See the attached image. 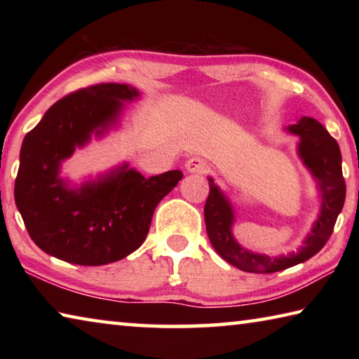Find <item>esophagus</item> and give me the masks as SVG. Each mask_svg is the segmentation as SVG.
<instances>
[{"label":"esophagus","instance_id":"obj_1","mask_svg":"<svg viewBox=\"0 0 359 359\" xmlns=\"http://www.w3.org/2000/svg\"><path fill=\"white\" fill-rule=\"evenodd\" d=\"M185 169H187V172H190V174H205L208 172V163L198 156L190 158V160L185 163Z\"/></svg>","mask_w":359,"mask_h":359}]
</instances>
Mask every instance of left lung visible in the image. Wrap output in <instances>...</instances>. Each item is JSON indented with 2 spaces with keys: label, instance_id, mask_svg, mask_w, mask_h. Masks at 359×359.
I'll return each mask as SVG.
<instances>
[{
  "label": "left lung",
  "instance_id": "1",
  "mask_svg": "<svg viewBox=\"0 0 359 359\" xmlns=\"http://www.w3.org/2000/svg\"><path fill=\"white\" fill-rule=\"evenodd\" d=\"M285 131L299 137L297 156L317 184L320 210L311 233L296 252L269 257L247 250L236 241L233 226L236 222L234 205L209 177V196L204 205V220L212 247L220 257L241 271L255 274H271L304 263L317 255L332 234L340 210L345 203V180L342 175V155L339 144L321 123L312 117H302L288 125Z\"/></svg>",
  "mask_w": 359,
  "mask_h": 359
}]
</instances>
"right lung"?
Wrapping results in <instances>:
<instances>
[{"mask_svg":"<svg viewBox=\"0 0 359 359\" xmlns=\"http://www.w3.org/2000/svg\"><path fill=\"white\" fill-rule=\"evenodd\" d=\"M128 83H100L57 101L22 142L14 198L42 252L66 263L102 266L123 259L147 238L155 208L184 177L144 175L123 163L72 184L63 163L93 137L120 125L125 102L139 100Z\"/></svg>","mask_w":359,"mask_h":359,"instance_id":"obj_1","label":"right lung"}]
</instances>
